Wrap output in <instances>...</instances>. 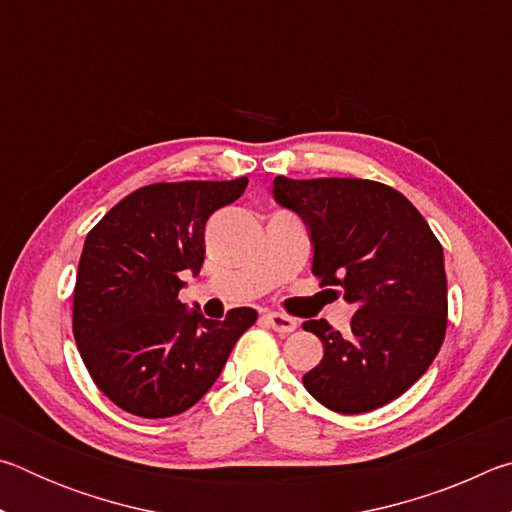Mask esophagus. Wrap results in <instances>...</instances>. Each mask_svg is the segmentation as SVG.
Returning <instances> with one entry per match:
<instances>
[{
    "label": "esophagus",
    "mask_w": 512,
    "mask_h": 512,
    "mask_svg": "<svg viewBox=\"0 0 512 512\" xmlns=\"http://www.w3.org/2000/svg\"><path fill=\"white\" fill-rule=\"evenodd\" d=\"M264 320L275 329V332H280V334H291L293 329L298 327L296 318H291L287 314H277V311H268Z\"/></svg>",
    "instance_id": "esophagus-1"
}]
</instances>
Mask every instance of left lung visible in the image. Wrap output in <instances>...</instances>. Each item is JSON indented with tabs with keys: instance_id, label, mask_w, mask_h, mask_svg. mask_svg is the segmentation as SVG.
<instances>
[{
	"instance_id": "obj_1",
	"label": "left lung",
	"mask_w": 512,
	"mask_h": 512,
	"mask_svg": "<svg viewBox=\"0 0 512 512\" xmlns=\"http://www.w3.org/2000/svg\"><path fill=\"white\" fill-rule=\"evenodd\" d=\"M273 196L305 221L320 287H341L354 307L345 334L323 318L302 323L323 341V359L302 384L336 413L393 402L445 339L443 246L409 198L375 180L277 176Z\"/></svg>"
}]
</instances>
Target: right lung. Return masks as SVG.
<instances>
[{
  "label": "right lung",
  "mask_w": 512,
  "mask_h": 512,
  "mask_svg": "<svg viewBox=\"0 0 512 512\" xmlns=\"http://www.w3.org/2000/svg\"><path fill=\"white\" fill-rule=\"evenodd\" d=\"M248 178L155 183L128 194L85 237L74 287V339L99 391L140 418L187 411L219 379L257 311L225 320L187 311L185 273L201 271L205 223Z\"/></svg>",
  "instance_id": "obj_1"
}]
</instances>
